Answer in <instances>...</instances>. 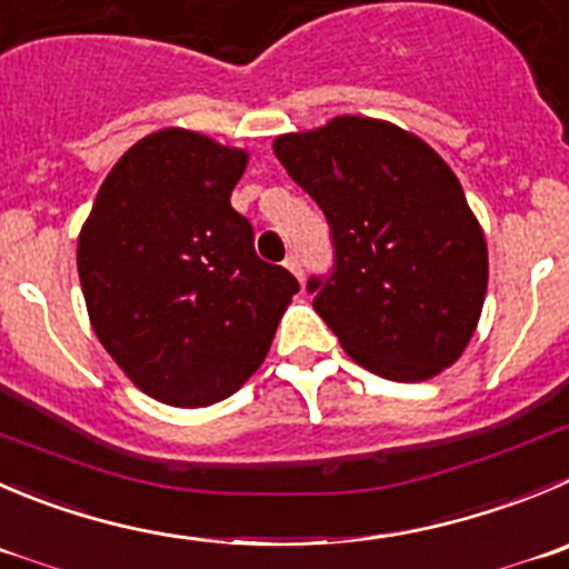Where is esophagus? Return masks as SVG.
Masks as SVG:
<instances>
[{
    "label": "esophagus",
    "mask_w": 569,
    "mask_h": 569,
    "mask_svg": "<svg viewBox=\"0 0 569 569\" xmlns=\"http://www.w3.org/2000/svg\"><path fill=\"white\" fill-rule=\"evenodd\" d=\"M284 268H288L290 273L296 276V279H301V276H305V268H301L299 253H288V259H284Z\"/></svg>",
    "instance_id": "34e87169"
}]
</instances>
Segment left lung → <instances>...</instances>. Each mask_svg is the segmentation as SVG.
I'll use <instances>...</instances> for the list:
<instances>
[{
  "label": "left lung",
  "mask_w": 569,
  "mask_h": 569,
  "mask_svg": "<svg viewBox=\"0 0 569 569\" xmlns=\"http://www.w3.org/2000/svg\"><path fill=\"white\" fill-rule=\"evenodd\" d=\"M273 153L332 229V276L307 288L346 355L393 382L450 369L489 284L483 229L450 164L416 133L349 113L281 133Z\"/></svg>",
  "instance_id": "left-lung-1"
}]
</instances>
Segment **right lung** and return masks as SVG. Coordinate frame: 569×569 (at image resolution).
<instances>
[{
	"mask_svg": "<svg viewBox=\"0 0 569 569\" xmlns=\"http://www.w3.org/2000/svg\"><path fill=\"white\" fill-rule=\"evenodd\" d=\"M246 167L248 150L161 128L111 167L80 229L91 329L139 391L172 408L240 391L299 293L231 209Z\"/></svg>",
	"mask_w": 569,
	"mask_h": 569,
	"instance_id": "obj_1",
	"label": "right lung"
}]
</instances>
